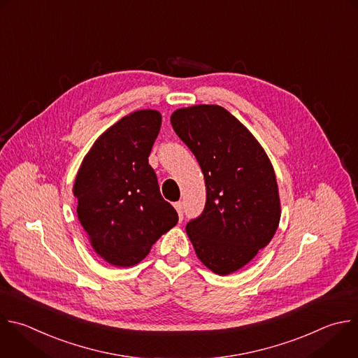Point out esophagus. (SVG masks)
I'll list each match as a JSON object with an SVG mask.
<instances>
[{"instance_id": "34e87169", "label": "esophagus", "mask_w": 358, "mask_h": 358, "mask_svg": "<svg viewBox=\"0 0 358 358\" xmlns=\"http://www.w3.org/2000/svg\"><path fill=\"white\" fill-rule=\"evenodd\" d=\"M174 208H176V210H177L180 219L182 220V216H184V206H182V202H176V203H174Z\"/></svg>"}]
</instances>
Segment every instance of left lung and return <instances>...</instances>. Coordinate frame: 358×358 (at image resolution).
Returning a JSON list of instances; mask_svg holds the SVG:
<instances>
[{"mask_svg":"<svg viewBox=\"0 0 358 358\" xmlns=\"http://www.w3.org/2000/svg\"><path fill=\"white\" fill-rule=\"evenodd\" d=\"M171 125L205 178L203 212L187 223L198 259L217 275L250 263L274 237L281 203L273 164L252 132L219 105L173 112Z\"/></svg>","mask_w":358,"mask_h":358,"instance_id":"left-lung-1","label":"left lung"}]
</instances>
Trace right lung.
I'll return each mask as SVG.
<instances>
[{
  "instance_id": "add662e5",
  "label": "right lung",
  "mask_w": 358,
  "mask_h": 358,
  "mask_svg": "<svg viewBox=\"0 0 358 358\" xmlns=\"http://www.w3.org/2000/svg\"><path fill=\"white\" fill-rule=\"evenodd\" d=\"M162 113L135 110L108 128L84 156L73 192L91 248L115 267L141 263L178 222L149 164Z\"/></svg>"
}]
</instances>
